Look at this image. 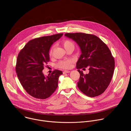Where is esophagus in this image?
<instances>
[{
  "instance_id": "34e87169",
  "label": "esophagus",
  "mask_w": 131,
  "mask_h": 131,
  "mask_svg": "<svg viewBox=\"0 0 131 131\" xmlns=\"http://www.w3.org/2000/svg\"><path fill=\"white\" fill-rule=\"evenodd\" d=\"M70 71H68V70H65L64 72H63V73L64 74H65V73H69Z\"/></svg>"
}]
</instances>
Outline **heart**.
Instances as JSON below:
<instances>
[{"mask_svg":"<svg viewBox=\"0 0 131 131\" xmlns=\"http://www.w3.org/2000/svg\"><path fill=\"white\" fill-rule=\"evenodd\" d=\"M62 45L66 50L69 48H74V44H73V42L69 40H66L64 41L62 43ZM53 48H54V47H52L51 48V49H50V51H49V55H51L52 54ZM72 63V61L71 60L68 59V60L60 61L58 64V66L59 68H63V69H69L71 67Z\"/></svg>","mask_w":131,"mask_h":131,"instance_id":"obj_1","label":"heart"}]
</instances>
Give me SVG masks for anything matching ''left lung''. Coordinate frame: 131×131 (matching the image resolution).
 Instances as JSON below:
<instances>
[{
    "instance_id": "8db88e82",
    "label": "left lung",
    "mask_w": 131,
    "mask_h": 131,
    "mask_svg": "<svg viewBox=\"0 0 131 131\" xmlns=\"http://www.w3.org/2000/svg\"><path fill=\"white\" fill-rule=\"evenodd\" d=\"M65 36L75 41L81 50L76 64L80 75L78 88L89 97L102 94L109 85L115 69V60L109 49L95 35L76 32ZM86 67L89 73L84 75L80 69Z\"/></svg>"
}]
</instances>
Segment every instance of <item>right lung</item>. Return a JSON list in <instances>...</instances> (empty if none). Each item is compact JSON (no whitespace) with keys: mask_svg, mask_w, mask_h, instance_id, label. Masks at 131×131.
Masks as SVG:
<instances>
[{"mask_svg":"<svg viewBox=\"0 0 131 131\" xmlns=\"http://www.w3.org/2000/svg\"><path fill=\"white\" fill-rule=\"evenodd\" d=\"M63 34L43 36L28 41L18 54L15 67L21 85L31 96L39 99L50 97L58 86L62 71L54 70L46 77L42 72L50 61L49 50L52 44Z\"/></svg>","mask_w":131,"mask_h":131,"instance_id":"right-lung-1","label":"right lung"}]
</instances>
